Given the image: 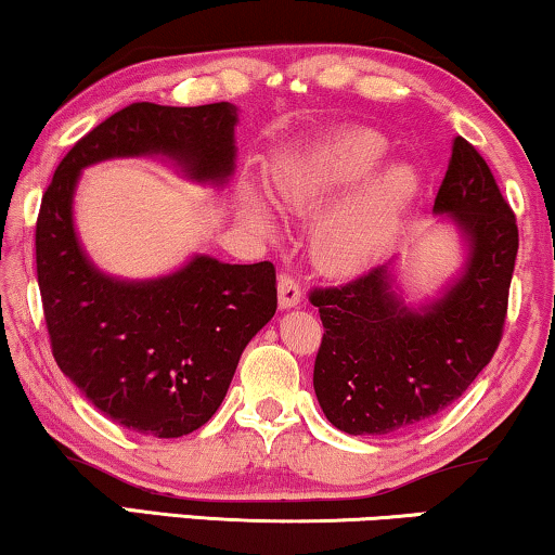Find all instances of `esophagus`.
I'll use <instances>...</instances> for the list:
<instances>
[{"label": "esophagus", "instance_id": "34e87169", "mask_svg": "<svg viewBox=\"0 0 555 555\" xmlns=\"http://www.w3.org/2000/svg\"><path fill=\"white\" fill-rule=\"evenodd\" d=\"M300 300H302V293H300L298 280L291 278V275L280 278V283H278V302H280V308L291 310L295 306H300Z\"/></svg>", "mask_w": 555, "mask_h": 555}]
</instances>
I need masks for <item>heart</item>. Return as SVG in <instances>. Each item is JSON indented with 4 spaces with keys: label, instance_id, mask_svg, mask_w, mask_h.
Masks as SVG:
<instances>
[{
    "label": "heart",
    "instance_id": "obj_1",
    "mask_svg": "<svg viewBox=\"0 0 555 555\" xmlns=\"http://www.w3.org/2000/svg\"><path fill=\"white\" fill-rule=\"evenodd\" d=\"M386 154L389 141L376 128L336 126L272 166V199L291 215H313L360 186L318 219L313 230L310 249L325 275L353 278L371 270L404 230L422 177L409 162H391L379 170ZM242 211L260 234L270 237L275 232L270 207L257 186H242Z\"/></svg>",
    "mask_w": 555,
    "mask_h": 555
}]
</instances>
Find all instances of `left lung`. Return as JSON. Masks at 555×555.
<instances>
[{"label": "left lung", "instance_id": "obj_1", "mask_svg": "<svg viewBox=\"0 0 555 555\" xmlns=\"http://www.w3.org/2000/svg\"><path fill=\"white\" fill-rule=\"evenodd\" d=\"M431 211L465 249L435 298L409 302L397 260L310 295L325 328L313 389L325 420L346 435H393L431 420L467 391L503 336L518 227L490 166L462 135Z\"/></svg>", "mask_w": 555, "mask_h": 555}]
</instances>
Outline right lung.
<instances>
[{
  "label": "right lung",
  "instance_id": "1",
  "mask_svg": "<svg viewBox=\"0 0 555 555\" xmlns=\"http://www.w3.org/2000/svg\"><path fill=\"white\" fill-rule=\"evenodd\" d=\"M237 120L232 103H133L67 151L42 196L37 283L52 356L95 409L141 435L184 437L211 420L245 346L275 315V268L192 255L169 275L113 278L75 230V189L88 166L141 156L196 184L227 186Z\"/></svg>",
  "mask_w": 555,
  "mask_h": 555
}]
</instances>
